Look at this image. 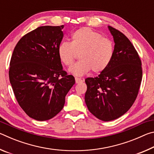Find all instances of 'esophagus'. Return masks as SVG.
I'll return each mask as SVG.
<instances>
[{
    "label": "esophagus",
    "instance_id": "obj_1",
    "mask_svg": "<svg viewBox=\"0 0 154 154\" xmlns=\"http://www.w3.org/2000/svg\"><path fill=\"white\" fill-rule=\"evenodd\" d=\"M75 82H76V83H80L83 82V80L82 79H80V78L75 77Z\"/></svg>",
    "mask_w": 154,
    "mask_h": 154
}]
</instances>
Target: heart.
Segmentation results:
<instances>
[{"label": "heart", "instance_id": "heart-1", "mask_svg": "<svg viewBox=\"0 0 154 154\" xmlns=\"http://www.w3.org/2000/svg\"><path fill=\"white\" fill-rule=\"evenodd\" d=\"M114 43L110 38L88 27L79 28L71 36V43L62 42L58 46L60 60L66 66H71L79 54L81 60L73 65L70 72L81 76L90 70L99 73L106 69L114 55Z\"/></svg>", "mask_w": 154, "mask_h": 154}]
</instances>
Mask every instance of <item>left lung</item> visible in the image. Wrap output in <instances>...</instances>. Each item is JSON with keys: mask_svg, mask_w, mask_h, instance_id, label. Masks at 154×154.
Returning <instances> with one entry per match:
<instances>
[{"mask_svg": "<svg viewBox=\"0 0 154 154\" xmlns=\"http://www.w3.org/2000/svg\"><path fill=\"white\" fill-rule=\"evenodd\" d=\"M115 42L113 59L96 77L85 80L88 110L100 120L118 119L133 105L142 81L141 60L136 49L120 31L108 26Z\"/></svg>", "mask_w": 154, "mask_h": 154, "instance_id": "left-lung-1", "label": "left lung"}]
</instances>
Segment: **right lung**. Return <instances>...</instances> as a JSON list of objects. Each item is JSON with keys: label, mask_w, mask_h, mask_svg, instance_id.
<instances>
[{"label": "right lung", "mask_w": 154, "mask_h": 154, "mask_svg": "<svg viewBox=\"0 0 154 154\" xmlns=\"http://www.w3.org/2000/svg\"><path fill=\"white\" fill-rule=\"evenodd\" d=\"M64 25L43 26L23 36L13 52L9 81L19 105L30 118L45 121L64 107L75 78L62 69L58 46Z\"/></svg>", "instance_id": "right-lung-1"}]
</instances>
